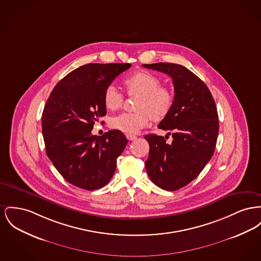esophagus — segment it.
<instances>
[{
  "label": "esophagus",
  "mask_w": 261,
  "mask_h": 261,
  "mask_svg": "<svg viewBox=\"0 0 261 261\" xmlns=\"http://www.w3.org/2000/svg\"><path fill=\"white\" fill-rule=\"evenodd\" d=\"M126 137H127V139H128L129 141H134V140L137 139V137H136L135 135H126Z\"/></svg>",
  "instance_id": "obj_1"
}]
</instances>
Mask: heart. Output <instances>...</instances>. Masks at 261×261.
I'll return each instance as SVG.
<instances>
[{
	"label": "heart",
	"instance_id": "1",
	"mask_svg": "<svg viewBox=\"0 0 261 261\" xmlns=\"http://www.w3.org/2000/svg\"><path fill=\"white\" fill-rule=\"evenodd\" d=\"M125 90L131 97H137L135 112L121 113L110 119V126L127 135L137 134L150 120L161 122L173 107V92L161 85V80L148 72H137L123 82ZM124 101L122 93L110 85L103 92V102L108 109L116 110Z\"/></svg>",
	"mask_w": 261,
	"mask_h": 261
}]
</instances>
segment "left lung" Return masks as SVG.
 Segmentation results:
<instances>
[{
	"label": "left lung",
	"mask_w": 261,
	"mask_h": 261,
	"mask_svg": "<svg viewBox=\"0 0 261 261\" xmlns=\"http://www.w3.org/2000/svg\"><path fill=\"white\" fill-rule=\"evenodd\" d=\"M143 67L172 79L173 107L158 127L168 130L173 141L168 144L163 136L146 135L150 151L145 167L153 184L174 191L195 179L214 153L219 132L216 103L204 82L184 66L154 63Z\"/></svg>",
	"instance_id": "left-lung-1"
}]
</instances>
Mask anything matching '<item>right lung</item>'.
<instances>
[{
  "mask_svg": "<svg viewBox=\"0 0 261 261\" xmlns=\"http://www.w3.org/2000/svg\"><path fill=\"white\" fill-rule=\"evenodd\" d=\"M130 64H87L69 73L50 93L42 113L47 156L62 176L79 188L103 187L113 176L127 139L121 131L92 135L107 114L103 92Z\"/></svg>",
  "mask_w": 261,
  "mask_h": 261,
  "instance_id": "right-lung-1",
  "label": "right lung"
}]
</instances>
